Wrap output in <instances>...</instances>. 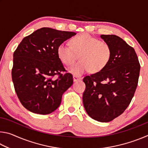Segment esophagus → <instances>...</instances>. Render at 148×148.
I'll list each match as a JSON object with an SVG mask.
<instances>
[{
    "mask_svg": "<svg viewBox=\"0 0 148 148\" xmlns=\"http://www.w3.org/2000/svg\"><path fill=\"white\" fill-rule=\"evenodd\" d=\"M80 79H82V77H78L77 76H73L74 82H76V81H77V80H80Z\"/></svg>",
    "mask_w": 148,
    "mask_h": 148,
    "instance_id": "obj_1",
    "label": "esophagus"
}]
</instances>
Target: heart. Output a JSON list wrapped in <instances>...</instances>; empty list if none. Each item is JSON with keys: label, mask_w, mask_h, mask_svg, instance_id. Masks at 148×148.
I'll use <instances>...</instances> for the list:
<instances>
[{"label": "heart", "mask_w": 148, "mask_h": 148, "mask_svg": "<svg viewBox=\"0 0 148 148\" xmlns=\"http://www.w3.org/2000/svg\"><path fill=\"white\" fill-rule=\"evenodd\" d=\"M57 54L62 63L69 66L73 64L79 56L80 61L69 69V71L76 76L87 72H98L102 71L110 61L112 49L106 42L88 34H82L71 40V46L59 44Z\"/></svg>", "instance_id": "obj_1"}]
</instances>
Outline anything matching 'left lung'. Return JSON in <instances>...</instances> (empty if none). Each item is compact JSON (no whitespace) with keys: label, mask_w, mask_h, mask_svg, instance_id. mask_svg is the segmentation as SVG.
I'll return each mask as SVG.
<instances>
[{"label":"left lung","mask_w":148,"mask_h":148,"mask_svg":"<svg viewBox=\"0 0 148 148\" xmlns=\"http://www.w3.org/2000/svg\"><path fill=\"white\" fill-rule=\"evenodd\" d=\"M112 49V56L104 68L87 76L83 103L87 114L100 122L111 121L131 103L136 91L140 65L133 47L116 35L102 34Z\"/></svg>","instance_id":"obj_1"}]
</instances>
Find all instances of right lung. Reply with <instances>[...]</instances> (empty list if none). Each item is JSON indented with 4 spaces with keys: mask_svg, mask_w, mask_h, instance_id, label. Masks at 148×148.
<instances>
[{
    "mask_svg": "<svg viewBox=\"0 0 148 148\" xmlns=\"http://www.w3.org/2000/svg\"><path fill=\"white\" fill-rule=\"evenodd\" d=\"M43 27L22 40L14 53L12 77L21 104L34 114H51L61 102L62 95L73 84L57 54L59 44L76 35ZM59 75L57 79L54 76Z\"/></svg>",
    "mask_w": 148,
    "mask_h": 148,
    "instance_id": "add662e5",
    "label": "right lung"
}]
</instances>
